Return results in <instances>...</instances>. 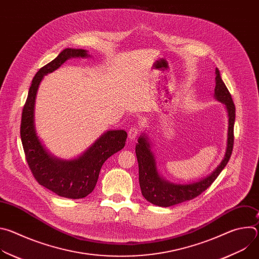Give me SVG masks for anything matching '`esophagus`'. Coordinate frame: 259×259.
I'll return each instance as SVG.
<instances>
[{
	"instance_id": "obj_1",
	"label": "esophagus",
	"mask_w": 259,
	"mask_h": 259,
	"mask_svg": "<svg viewBox=\"0 0 259 259\" xmlns=\"http://www.w3.org/2000/svg\"><path fill=\"white\" fill-rule=\"evenodd\" d=\"M138 133H139V130L136 127L130 128L129 131H128V138H129V140H131V141L135 140V138L137 137Z\"/></svg>"
}]
</instances>
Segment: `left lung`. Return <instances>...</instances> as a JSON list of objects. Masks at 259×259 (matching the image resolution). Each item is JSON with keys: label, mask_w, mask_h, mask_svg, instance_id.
Returning a JSON list of instances; mask_svg holds the SVG:
<instances>
[{"label": "left lung", "mask_w": 259, "mask_h": 259, "mask_svg": "<svg viewBox=\"0 0 259 259\" xmlns=\"http://www.w3.org/2000/svg\"><path fill=\"white\" fill-rule=\"evenodd\" d=\"M216 84L214 88V98L223 103L226 107L229 127L226 154L216 167L206 177L191 183H174L164 178L158 169L157 158L153 151V142L146 133H142L135 147V153L139 169V186L142 196L150 203L160 207H170L186 201L193 200L207 190L220 172L224 170L230 161L234 146V125L236 118V108L232 96L220 77V72L216 68Z\"/></svg>", "instance_id": "8db88e82"}]
</instances>
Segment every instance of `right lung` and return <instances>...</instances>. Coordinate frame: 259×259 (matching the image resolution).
<instances>
[{"mask_svg": "<svg viewBox=\"0 0 259 259\" xmlns=\"http://www.w3.org/2000/svg\"><path fill=\"white\" fill-rule=\"evenodd\" d=\"M88 58L84 49L66 48L35 73L23 107L20 137L25 158L35 180L41 186L68 199H82L93 192L103 163L125 146L124 130H107L80 156L64 160L50 154L38 136L34 124V106L44 77L70 58Z\"/></svg>", "mask_w": 259, "mask_h": 259, "instance_id": "1", "label": "right lung"}]
</instances>
